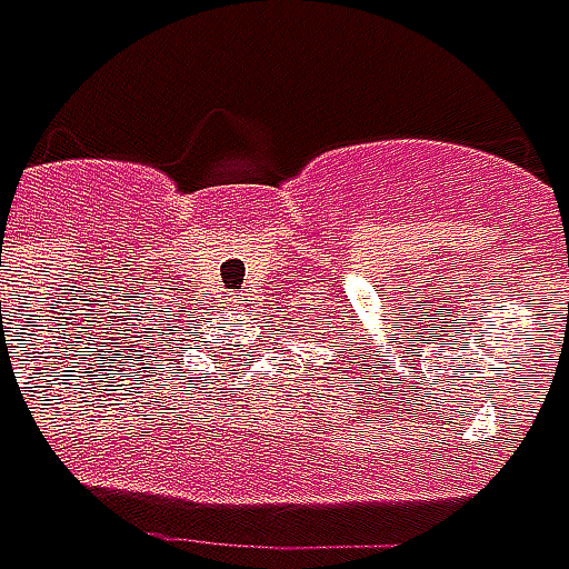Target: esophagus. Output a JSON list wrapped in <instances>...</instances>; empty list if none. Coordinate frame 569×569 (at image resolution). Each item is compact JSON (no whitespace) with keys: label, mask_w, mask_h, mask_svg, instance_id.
<instances>
[{"label":"esophagus","mask_w":569,"mask_h":569,"mask_svg":"<svg viewBox=\"0 0 569 569\" xmlns=\"http://www.w3.org/2000/svg\"><path fill=\"white\" fill-rule=\"evenodd\" d=\"M242 303H246V298H237V300H233V307H242Z\"/></svg>","instance_id":"esophagus-1"}]
</instances>
